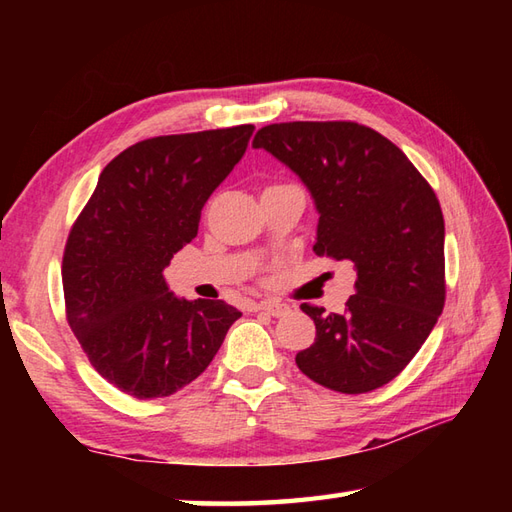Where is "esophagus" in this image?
<instances>
[{"instance_id": "obj_1", "label": "esophagus", "mask_w": 512, "mask_h": 512, "mask_svg": "<svg viewBox=\"0 0 512 512\" xmlns=\"http://www.w3.org/2000/svg\"><path fill=\"white\" fill-rule=\"evenodd\" d=\"M257 308L270 314V317H284V314L290 310L286 303H279V301H262Z\"/></svg>"}]
</instances>
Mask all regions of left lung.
Listing matches in <instances>:
<instances>
[{
  "label": "left lung",
  "mask_w": 512,
  "mask_h": 512,
  "mask_svg": "<svg viewBox=\"0 0 512 512\" xmlns=\"http://www.w3.org/2000/svg\"><path fill=\"white\" fill-rule=\"evenodd\" d=\"M253 147L308 187L319 211L314 253L356 268V295L341 314L301 306L317 339L297 367L341 394L387 385L427 341L447 297L436 193L391 140L358 123L266 125Z\"/></svg>",
  "instance_id": "8db88e82"
}]
</instances>
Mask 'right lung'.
Masks as SVG:
<instances>
[{"instance_id": "right-lung-1", "label": "right lung", "mask_w": 512, "mask_h": 512, "mask_svg": "<svg viewBox=\"0 0 512 512\" xmlns=\"http://www.w3.org/2000/svg\"><path fill=\"white\" fill-rule=\"evenodd\" d=\"M253 125L140 140L107 165L63 253L65 317L92 367L138 400L198 378L242 317L178 299L162 270L198 235L209 195L242 160Z\"/></svg>"}]
</instances>
